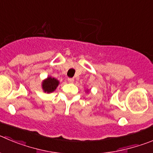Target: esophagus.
<instances>
[{
	"instance_id": "34e87169",
	"label": "esophagus",
	"mask_w": 153,
	"mask_h": 153,
	"mask_svg": "<svg viewBox=\"0 0 153 153\" xmlns=\"http://www.w3.org/2000/svg\"><path fill=\"white\" fill-rule=\"evenodd\" d=\"M68 82H69V83H73V82H74V78H68Z\"/></svg>"
}]
</instances>
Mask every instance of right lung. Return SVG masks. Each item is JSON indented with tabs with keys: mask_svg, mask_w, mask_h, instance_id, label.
Returning <instances> with one entry per match:
<instances>
[{
	"mask_svg": "<svg viewBox=\"0 0 153 153\" xmlns=\"http://www.w3.org/2000/svg\"><path fill=\"white\" fill-rule=\"evenodd\" d=\"M59 85V81L54 78L48 77L45 81H43L42 88L44 92L51 93L56 90Z\"/></svg>",
	"mask_w": 153,
	"mask_h": 153,
	"instance_id": "obj_1",
	"label": "right lung"
}]
</instances>
